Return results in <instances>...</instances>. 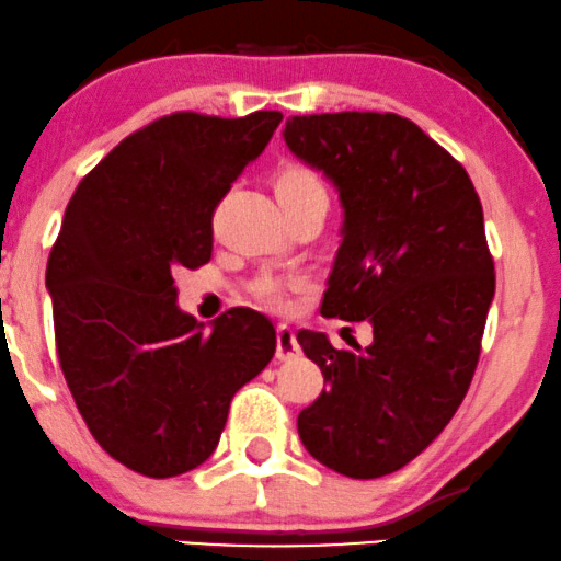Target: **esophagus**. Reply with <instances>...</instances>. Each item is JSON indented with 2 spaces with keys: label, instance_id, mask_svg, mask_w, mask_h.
Returning a JSON list of instances; mask_svg holds the SVG:
<instances>
[{
  "label": "esophagus",
  "instance_id": "1",
  "mask_svg": "<svg viewBox=\"0 0 561 561\" xmlns=\"http://www.w3.org/2000/svg\"><path fill=\"white\" fill-rule=\"evenodd\" d=\"M300 354V344H297L295 331L287 323L276 325V357L279 359H295Z\"/></svg>",
  "mask_w": 561,
  "mask_h": 561
}]
</instances>
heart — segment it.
Segmentation results:
<instances>
[{
	"instance_id": "heart-1",
	"label": "heart",
	"mask_w": 561,
	"mask_h": 561,
	"mask_svg": "<svg viewBox=\"0 0 561 561\" xmlns=\"http://www.w3.org/2000/svg\"><path fill=\"white\" fill-rule=\"evenodd\" d=\"M274 191L282 207H287V204L310 202V198H325V188L321 179L316 175V170L305 165L282 168L274 179ZM256 295L261 302L274 310H287L289 305H293V300H289V287L285 282L261 279L256 285Z\"/></svg>"
}]
</instances>
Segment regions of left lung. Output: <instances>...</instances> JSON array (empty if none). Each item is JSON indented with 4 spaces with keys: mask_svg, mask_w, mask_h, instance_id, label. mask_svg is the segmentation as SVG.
I'll return each mask as SVG.
<instances>
[{
    "mask_svg": "<svg viewBox=\"0 0 561 561\" xmlns=\"http://www.w3.org/2000/svg\"><path fill=\"white\" fill-rule=\"evenodd\" d=\"M285 141L344 207L321 313L373 325V344L352 350L297 333L329 382L297 432L336 473L386 477L445 430L471 386L494 297L484 211L466 168L396 113L293 116Z\"/></svg>",
    "mask_w": 561,
    "mask_h": 561,
    "instance_id": "1",
    "label": "left lung"
}]
</instances>
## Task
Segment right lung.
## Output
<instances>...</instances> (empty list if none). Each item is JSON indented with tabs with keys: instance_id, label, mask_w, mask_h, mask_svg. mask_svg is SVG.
Instances as JSON below:
<instances>
[{
	"instance_id": "add662e5",
	"label": "right lung",
	"mask_w": 561,
	"mask_h": 561,
	"mask_svg": "<svg viewBox=\"0 0 561 561\" xmlns=\"http://www.w3.org/2000/svg\"><path fill=\"white\" fill-rule=\"evenodd\" d=\"M279 111H179L134 131L80 181L46 266L56 354L98 445L168 479L215 453L230 401L272 363L276 331L232 308L204 331L175 268L211 259V215L264 152Z\"/></svg>"
}]
</instances>
